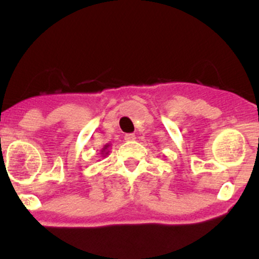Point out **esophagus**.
Instances as JSON below:
<instances>
[{"instance_id":"1","label":"esophagus","mask_w":259,"mask_h":259,"mask_svg":"<svg viewBox=\"0 0 259 259\" xmlns=\"http://www.w3.org/2000/svg\"><path fill=\"white\" fill-rule=\"evenodd\" d=\"M124 139H125L126 141H134V140L136 139V136H135V134H125Z\"/></svg>"}]
</instances>
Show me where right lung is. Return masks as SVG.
<instances>
[{"mask_svg": "<svg viewBox=\"0 0 259 259\" xmlns=\"http://www.w3.org/2000/svg\"><path fill=\"white\" fill-rule=\"evenodd\" d=\"M108 147H109V145H106V146L102 148V154H105V152H106V150H107V148H108ZM106 154H107V153H106Z\"/></svg>", "mask_w": 259, "mask_h": 259, "instance_id": "add662e5", "label": "right lung"}]
</instances>
